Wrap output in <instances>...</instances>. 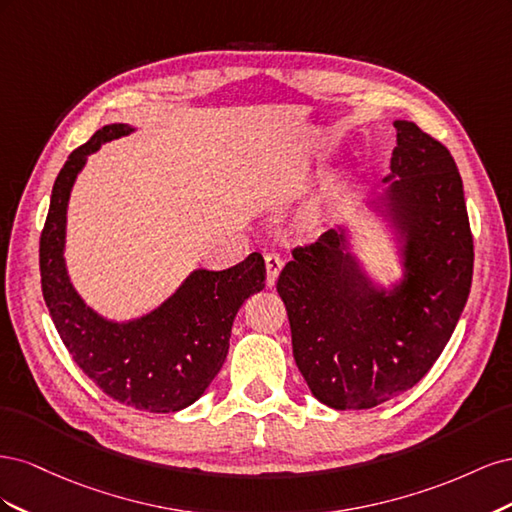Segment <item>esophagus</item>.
I'll list each match as a JSON object with an SVG mask.
<instances>
[{"label":"esophagus","instance_id":"esophagus-1","mask_svg":"<svg viewBox=\"0 0 512 512\" xmlns=\"http://www.w3.org/2000/svg\"><path fill=\"white\" fill-rule=\"evenodd\" d=\"M265 265H267V284L273 286L275 280H277V275H280V271L284 267V260L280 258V254L271 252V254L265 256Z\"/></svg>","mask_w":512,"mask_h":512}]
</instances>
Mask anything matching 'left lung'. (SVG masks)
<instances>
[{
  "instance_id": "left-lung-1",
  "label": "left lung",
  "mask_w": 512,
  "mask_h": 512,
  "mask_svg": "<svg viewBox=\"0 0 512 512\" xmlns=\"http://www.w3.org/2000/svg\"><path fill=\"white\" fill-rule=\"evenodd\" d=\"M395 130L380 203L401 239V282H371L344 228L294 247L277 280L294 361L335 410H367L412 389L451 339L472 286L474 243L451 151L412 121Z\"/></svg>"
}]
</instances>
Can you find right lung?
I'll list each match as a JSON object with an SVG mask.
<instances>
[{"instance_id":"1","label":"right lung","mask_w":512,"mask_h":512,"mask_svg":"<svg viewBox=\"0 0 512 512\" xmlns=\"http://www.w3.org/2000/svg\"><path fill=\"white\" fill-rule=\"evenodd\" d=\"M132 130L128 123L104 126L59 170L40 235L42 294L74 363L108 397L136 410L177 412L218 376L232 320L250 294L265 288L267 269L258 252L226 271L198 269L158 309L130 322H111L85 305L64 258L70 192L89 153Z\"/></svg>"}]
</instances>
